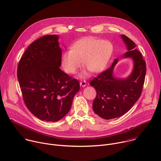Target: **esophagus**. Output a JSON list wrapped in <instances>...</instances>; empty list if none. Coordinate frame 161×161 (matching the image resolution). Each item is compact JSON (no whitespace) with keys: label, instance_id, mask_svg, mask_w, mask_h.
I'll return each mask as SVG.
<instances>
[{"label":"esophagus","instance_id":"esophagus-1","mask_svg":"<svg viewBox=\"0 0 161 161\" xmlns=\"http://www.w3.org/2000/svg\"><path fill=\"white\" fill-rule=\"evenodd\" d=\"M80 84L81 86H85L86 85V82L85 80H82V81H80Z\"/></svg>","mask_w":161,"mask_h":161}]
</instances>
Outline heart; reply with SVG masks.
<instances>
[{"instance_id":"1","label":"heart","mask_w":161,"mask_h":161,"mask_svg":"<svg viewBox=\"0 0 161 161\" xmlns=\"http://www.w3.org/2000/svg\"><path fill=\"white\" fill-rule=\"evenodd\" d=\"M114 47L107 40L94 37H86L75 42L70 51L62 53L61 64L64 71L69 75L77 73L81 66L91 72L97 73L103 71L111 59ZM86 75V72L83 73Z\"/></svg>"}]
</instances>
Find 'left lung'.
Masks as SVG:
<instances>
[{
  "instance_id": "left-lung-1",
  "label": "left lung",
  "mask_w": 161,
  "mask_h": 161,
  "mask_svg": "<svg viewBox=\"0 0 161 161\" xmlns=\"http://www.w3.org/2000/svg\"><path fill=\"white\" fill-rule=\"evenodd\" d=\"M122 37L128 50L124 57H131L134 60L131 75L124 80L113 77V68L118 62L115 59L109 69L90 82L97 93L93 109L97 115L106 120L122 116L133 106L142 93L145 79L146 62L142 53L136 49V44L130 39L125 35Z\"/></svg>"
}]
</instances>
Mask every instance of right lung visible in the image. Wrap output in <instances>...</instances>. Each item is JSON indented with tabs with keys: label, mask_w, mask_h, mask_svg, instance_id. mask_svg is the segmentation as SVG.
I'll return each mask as SVG.
<instances>
[{
	"label": "right lung",
	"mask_w": 161,
	"mask_h": 161,
	"mask_svg": "<svg viewBox=\"0 0 161 161\" xmlns=\"http://www.w3.org/2000/svg\"><path fill=\"white\" fill-rule=\"evenodd\" d=\"M58 36L34 41L20 58L17 77L24 101L41 120L57 122L70 110L79 81L62 71Z\"/></svg>",
	"instance_id": "add662e5"
}]
</instances>
